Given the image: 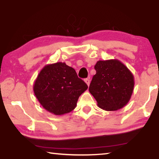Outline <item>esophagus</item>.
Returning a JSON list of instances; mask_svg holds the SVG:
<instances>
[{"mask_svg": "<svg viewBox=\"0 0 159 159\" xmlns=\"http://www.w3.org/2000/svg\"><path fill=\"white\" fill-rule=\"evenodd\" d=\"M85 82L86 83L87 85L88 86L89 85V83H90V80H89V78H88V79H85Z\"/></svg>", "mask_w": 159, "mask_h": 159, "instance_id": "1", "label": "esophagus"}]
</instances>
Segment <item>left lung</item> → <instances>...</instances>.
Returning <instances> with one entry per match:
<instances>
[{
    "label": "left lung",
    "mask_w": 159,
    "mask_h": 159,
    "mask_svg": "<svg viewBox=\"0 0 159 159\" xmlns=\"http://www.w3.org/2000/svg\"><path fill=\"white\" fill-rule=\"evenodd\" d=\"M96 71L89 87V91L97 101L98 106L107 111L123 107L132 94L134 76L119 60L98 61Z\"/></svg>",
    "instance_id": "1"
}]
</instances>
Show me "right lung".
Returning <instances> with one entry per match:
<instances>
[{
    "mask_svg": "<svg viewBox=\"0 0 159 159\" xmlns=\"http://www.w3.org/2000/svg\"><path fill=\"white\" fill-rule=\"evenodd\" d=\"M88 88L74 68L58 62L43 68L33 89L36 97L47 111L63 115L76 107L79 96Z\"/></svg>",
    "mask_w": 159,
    "mask_h": 159,
    "instance_id": "right-lung-1",
    "label": "right lung"
}]
</instances>
